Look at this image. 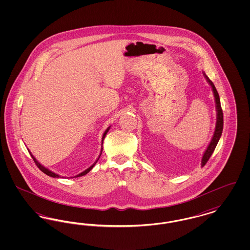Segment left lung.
I'll list each match as a JSON object with an SVG mask.
<instances>
[{"instance_id": "1", "label": "left lung", "mask_w": 250, "mask_h": 250, "mask_svg": "<svg viewBox=\"0 0 250 250\" xmlns=\"http://www.w3.org/2000/svg\"><path fill=\"white\" fill-rule=\"evenodd\" d=\"M203 75L207 81V83L211 85L212 87V91L214 93V101H215V108H216V124H215V129H214V136L211 140V142L209 143L207 149L205 150L204 154L202 155V167L204 166L207 161L209 160V158L211 157L212 154L214 153V149L217 145V143L221 137L222 134V130H223V111L221 108V105H220V98L218 93L214 87V83L210 81V79L205 75V73L203 72Z\"/></svg>"}]
</instances>
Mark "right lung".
<instances>
[{
	"instance_id": "1",
	"label": "right lung",
	"mask_w": 250,
	"mask_h": 250,
	"mask_svg": "<svg viewBox=\"0 0 250 250\" xmlns=\"http://www.w3.org/2000/svg\"><path fill=\"white\" fill-rule=\"evenodd\" d=\"M109 128H110V126H108L107 127V129H106V131L104 132V134H103V137H102V144H103V141H104V139H105V137H106V135H107V132H108V130H109ZM102 150H103V148H101V152H100V155H99V156H98V158L96 159V161H95V163L92 165L91 167H89L87 169H85L84 171H83L82 173H80V174H78V175H76V176H74V177H81V176H83V175H85V174H87L94 167H95V164H96V162L98 161V159H99V157H100V155H101V154H102ZM29 153L31 154V155H32V157H33V159H34V161H35V163L36 164V166L38 167H39V169L41 170V171H43L45 174H47V175H48V176H50V177H53V178H60L61 176L60 175H58V174H56V173H54L53 171H51V170H49L48 168H47V167H45L43 166V165H41L37 160L36 159V157L34 156V155H32V153L29 151ZM74 177H71V178H74Z\"/></svg>"
}]
</instances>
